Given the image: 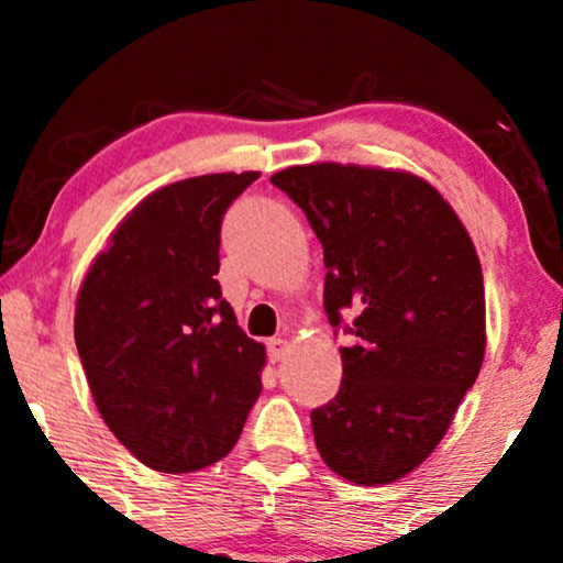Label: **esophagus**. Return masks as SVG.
<instances>
[{
  "label": "esophagus",
  "instance_id": "34e87169",
  "mask_svg": "<svg viewBox=\"0 0 563 563\" xmlns=\"http://www.w3.org/2000/svg\"><path fill=\"white\" fill-rule=\"evenodd\" d=\"M267 354H269V360H273V363H280V360L288 354V341L286 339H269Z\"/></svg>",
  "mask_w": 563,
  "mask_h": 563
}]
</instances>
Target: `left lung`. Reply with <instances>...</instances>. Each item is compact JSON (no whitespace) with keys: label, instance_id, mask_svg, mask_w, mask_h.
Returning <instances> with one entry per match:
<instances>
[{"label":"left lung","instance_id":"left-lung-1","mask_svg":"<svg viewBox=\"0 0 563 563\" xmlns=\"http://www.w3.org/2000/svg\"><path fill=\"white\" fill-rule=\"evenodd\" d=\"M307 214L325 260V312L352 344L341 389L312 410L322 461L389 484L442 442L484 360V277L466 228L426 179L354 164L269 177Z\"/></svg>","mask_w":563,"mask_h":563}]
</instances>
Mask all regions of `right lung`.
Masks as SVG:
<instances>
[{
    "mask_svg": "<svg viewBox=\"0 0 563 563\" xmlns=\"http://www.w3.org/2000/svg\"><path fill=\"white\" fill-rule=\"evenodd\" d=\"M260 172L203 174L151 192L92 262L74 335L102 421L164 474L235 448L262 391V344L219 288V230Z\"/></svg>",
    "mask_w": 563,
    "mask_h": 563,
    "instance_id": "obj_1",
    "label": "right lung"
}]
</instances>
